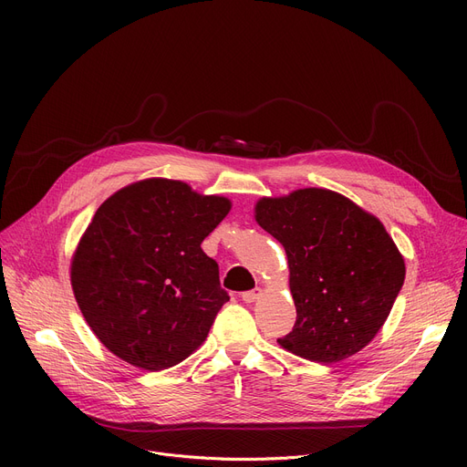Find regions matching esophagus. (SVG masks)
<instances>
[{
	"label": "esophagus",
	"instance_id": "34e87169",
	"mask_svg": "<svg viewBox=\"0 0 467 467\" xmlns=\"http://www.w3.org/2000/svg\"><path fill=\"white\" fill-rule=\"evenodd\" d=\"M261 293H263L261 287H255V289H250V291H244V293H242V301H244V303H254V301H257V299L261 297Z\"/></svg>",
	"mask_w": 467,
	"mask_h": 467
}]
</instances>
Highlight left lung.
Returning a JSON list of instances; mask_svg holds the SVG:
<instances>
[{
  "instance_id": "8db88e82",
  "label": "left lung",
  "mask_w": 467,
  "mask_h": 467,
  "mask_svg": "<svg viewBox=\"0 0 467 467\" xmlns=\"http://www.w3.org/2000/svg\"><path fill=\"white\" fill-rule=\"evenodd\" d=\"M255 221L285 250L296 327L278 345L317 363L347 359L382 329L405 259L382 221L322 187L263 196Z\"/></svg>"
}]
</instances>
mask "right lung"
Here are the masks:
<instances>
[{
  "label": "right lung",
  "mask_w": 467,
  "mask_h": 467,
  "mask_svg": "<svg viewBox=\"0 0 467 467\" xmlns=\"http://www.w3.org/2000/svg\"><path fill=\"white\" fill-rule=\"evenodd\" d=\"M231 206L185 182L147 178L96 210L69 280L85 322L111 354L162 371L202 347L229 296L201 244Z\"/></svg>",
  "instance_id": "add662e5"
}]
</instances>
